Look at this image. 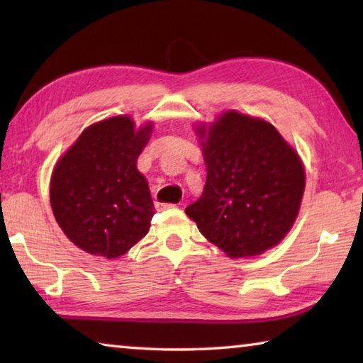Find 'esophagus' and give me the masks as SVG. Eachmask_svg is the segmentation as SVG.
<instances>
[{
  "label": "esophagus",
  "mask_w": 363,
  "mask_h": 363,
  "mask_svg": "<svg viewBox=\"0 0 363 363\" xmlns=\"http://www.w3.org/2000/svg\"><path fill=\"white\" fill-rule=\"evenodd\" d=\"M176 205H171V203H155V208L158 211H163V210H168V208H174Z\"/></svg>",
  "instance_id": "esophagus-1"
}]
</instances>
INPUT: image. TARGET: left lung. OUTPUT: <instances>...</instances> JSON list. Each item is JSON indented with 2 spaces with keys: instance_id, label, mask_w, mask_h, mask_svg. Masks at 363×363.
<instances>
[{
  "instance_id": "left-lung-1",
  "label": "left lung",
  "mask_w": 363,
  "mask_h": 363,
  "mask_svg": "<svg viewBox=\"0 0 363 363\" xmlns=\"http://www.w3.org/2000/svg\"><path fill=\"white\" fill-rule=\"evenodd\" d=\"M206 164L203 194L186 208L229 257H253L284 240L298 218L306 171L269 121L227 110L195 126Z\"/></svg>"
}]
</instances>
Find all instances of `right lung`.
I'll use <instances>...</instances> for the list:
<instances>
[{
  "mask_svg": "<svg viewBox=\"0 0 363 363\" xmlns=\"http://www.w3.org/2000/svg\"><path fill=\"white\" fill-rule=\"evenodd\" d=\"M153 123L136 128L128 115L93 123L57 160L49 199L67 238L93 256L115 259L150 229L153 201L138 157Z\"/></svg>",
  "mask_w": 363,
  "mask_h": 363,
  "instance_id": "1",
  "label": "right lung"
}]
</instances>
